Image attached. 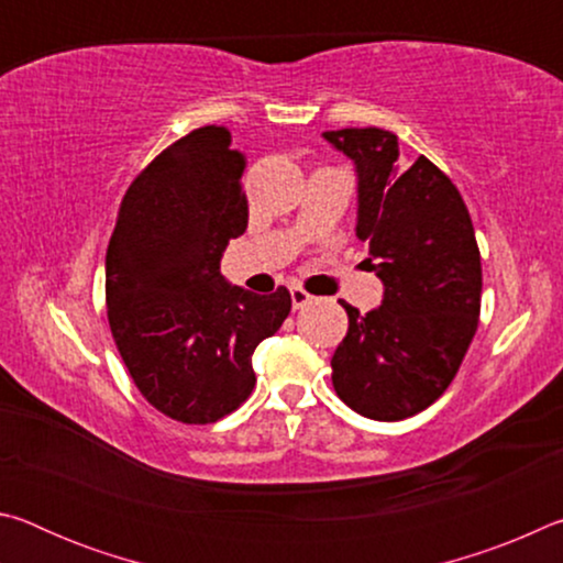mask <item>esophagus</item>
Masks as SVG:
<instances>
[{"label":"esophagus","mask_w":563,"mask_h":563,"mask_svg":"<svg viewBox=\"0 0 563 563\" xmlns=\"http://www.w3.org/2000/svg\"><path fill=\"white\" fill-rule=\"evenodd\" d=\"M290 300H292V308L300 310L308 302H312V295L308 290H302L300 285H292V288H290Z\"/></svg>","instance_id":"1"}]
</instances>
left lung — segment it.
<instances>
[{
	"mask_svg": "<svg viewBox=\"0 0 563 563\" xmlns=\"http://www.w3.org/2000/svg\"><path fill=\"white\" fill-rule=\"evenodd\" d=\"M357 174L355 233L369 245L383 305L360 316L332 355V385L357 415L397 422L430 407L460 369L479 325L482 261L460 190L430 158L399 161L385 129L322 133Z\"/></svg>",
	"mask_w": 563,
	"mask_h": 563,
	"instance_id": "obj_1",
	"label": "left lung"
}]
</instances>
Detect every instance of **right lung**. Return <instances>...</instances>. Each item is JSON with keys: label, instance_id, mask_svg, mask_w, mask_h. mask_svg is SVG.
Listing matches in <instances>:
<instances>
[{"label": "right lung", "instance_id": "1", "mask_svg": "<svg viewBox=\"0 0 563 563\" xmlns=\"http://www.w3.org/2000/svg\"><path fill=\"white\" fill-rule=\"evenodd\" d=\"M245 158L231 131L178 139L129 186L107 251V312L123 365L158 412L211 424L253 393V350L278 332L290 292L255 295L221 275L247 228Z\"/></svg>", "mask_w": 563, "mask_h": 563}]
</instances>
